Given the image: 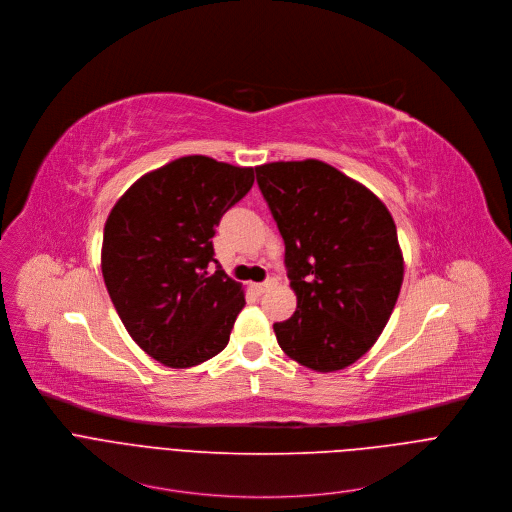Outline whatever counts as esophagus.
<instances>
[{
    "label": "esophagus",
    "mask_w": 512,
    "mask_h": 512,
    "mask_svg": "<svg viewBox=\"0 0 512 512\" xmlns=\"http://www.w3.org/2000/svg\"><path fill=\"white\" fill-rule=\"evenodd\" d=\"M274 284H276V280H274V278H268V280H264V282H258V284H254V290L262 294V292H266L268 288H272Z\"/></svg>",
    "instance_id": "obj_1"
}]
</instances>
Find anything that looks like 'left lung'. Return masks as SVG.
I'll use <instances>...</instances> for the list:
<instances>
[{
  "instance_id": "8db88e82",
  "label": "left lung",
  "mask_w": 512,
  "mask_h": 512,
  "mask_svg": "<svg viewBox=\"0 0 512 512\" xmlns=\"http://www.w3.org/2000/svg\"><path fill=\"white\" fill-rule=\"evenodd\" d=\"M256 179L278 224L296 311L274 323L280 349L331 373L383 333L403 282V254L385 203L319 159L274 161Z\"/></svg>"
}]
</instances>
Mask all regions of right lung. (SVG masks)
I'll list each match as a JSON object with an SVG mask.
<instances>
[{"instance_id":"right-lung-1","label":"right lung","mask_w":512,"mask_h":512,"mask_svg":"<svg viewBox=\"0 0 512 512\" xmlns=\"http://www.w3.org/2000/svg\"><path fill=\"white\" fill-rule=\"evenodd\" d=\"M254 183V167L187 155L139 177L115 203L100 268L133 341L185 369L226 349L246 298L224 270L210 272L222 216Z\"/></svg>"}]
</instances>
